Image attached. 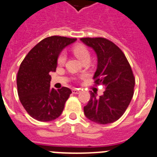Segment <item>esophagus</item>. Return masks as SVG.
Listing matches in <instances>:
<instances>
[{"label":"esophagus","mask_w":157,"mask_h":157,"mask_svg":"<svg viewBox=\"0 0 157 157\" xmlns=\"http://www.w3.org/2000/svg\"><path fill=\"white\" fill-rule=\"evenodd\" d=\"M72 93H74V94H78V93H80V92H81V90H80V89H72Z\"/></svg>","instance_id":"esophagus-1"}]
</instances>
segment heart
I'll return each instance as SVG.
<instances>
[{"mask_svg": "<svg viewBox=\"0 0 157 157\" xmlns=\"http://www.w3.org/2000/svg\"><path fill=\"white\" fill-rule=\"evenodd\" d=\"M72 51H73V53L76 55V57L80 60H81L82 62L84 60L90 59V53H89V50H88V48L85 46L82 45V44L75 45L72 48ZM65 60H66V53L63 52L60 54L57 61H58V64H64Z\"/></svg>", "mask_w": 157, "mask_h": 157, "instance_id": "heart-1", "label": "heart"}]
</instances>
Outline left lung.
I'll return each instance as SVG.
<instances>
[{
	"mask_svg": "<svg viewBox=\"0 0 157 157\" xmlns=\"http://www.w3.org/2000/svg\"><path fill=\"white\" fill-rule=\"evenodd\" d=\"M81 40L97 54L94 83L105 88L99 97L91 91L90 100L84 107L85 117L101 124L115 122L124 113L133 97L135 78L131 66L121 48L110 40L102 37Z\"/></svg>",
	"mask_w": 157,
	"mask_h": 157,
	"instance_id": "8db88e82",
	"label": "left lung"
}]
</instances>
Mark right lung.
<instances>
[{"label":"right lung","instance_id":"obj_1","mask_svg":"<svg viewBox=\"0 0 157 157\" xmlns=\"http://www.w3.org/2000/svg\"><path fill=\"white\" fill-rule=\"evenodd\" d=\"M76 38L52 36L44 38L29 51L20 65L17 77L21 103L36 121L48 122L60 117L72 91L50 89V72H56L60 53Z\"/></svg>","mask_w":157,"mask_h":157}]
</instances>
